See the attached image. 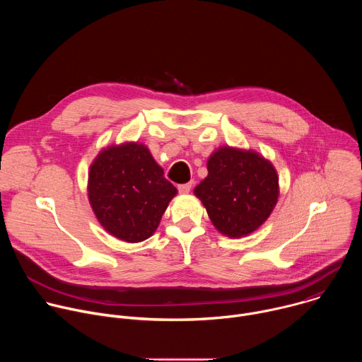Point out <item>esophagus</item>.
<instances>
[{
  "mask_svg": "<svg viewBox=\"0 0 362 362\" xmlns=\"http://www.w3.org/2000/svg\"><path fill=\"white\" fill-rule=\"evenodd\" d=\"M192 186H193V182H189V183H185V185H179V192L182 193V194H186V193H189L190 190H192Z\"/></svg>",
  "mask_w": 362,
  "mask_h": 362,
  "instance_id": "34e87169",
  "label": "esophagus"
}]
</instances>
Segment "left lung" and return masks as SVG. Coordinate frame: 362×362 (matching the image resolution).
Masks as SVG:
<instances>
[{
  "label": "left lung",
  "instance_id": "left-lung-1",
  "mask_svg": "<svg viewBox=\"0 0 362 362\" xmlns=\"http://www.w3.org/2000/svg\"><path fill=\"white\" fill-rule=\"evenodd\" d=\"M214 226L229 238H242L272 214L279 196L274 165L259 153L219 147L208 160V176L196 187Z\"/></svg>",
  "mask_w": 362,
  "mask_h": 362
}]
</instances>
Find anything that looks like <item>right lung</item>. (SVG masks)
<instances>
[{"label":"right lung","mask_w":362,"mask_h":362,"mask_svg":"<svg viewBox=\"0 0 362 362\" xmlns=\"http://www.w3.org/2000/svg\"><path fill=\"white\" fill-rule=\"evenodd\" d=\"M91 209L110 235L137 243L158 229L177 189L137 141L103 148L88 172Z\"/></svg>","instance_id":"add662e5"}]
</instances>
